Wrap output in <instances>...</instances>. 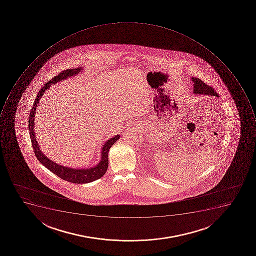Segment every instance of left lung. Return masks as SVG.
Returning a JSON list of instances; mask_svg holds the SVG:
<instances>
[{"label":"left lung","mask_w":256,"mask_h":256,"mask_svg":"<svg viewBox=\"0 0 256 256\" xmlns=\"http://www.w3.org/2000/svg\"><path fill=\"white\" fill-rule=\"evenodd\" d=\"M192 80L194 82L193 93L194 94H205L218 97V94L216 93V91H214V90L212 87L208 86L202 80H200V78H192Z\"/></svg>","instance_id":"8db88e82"}]
</instances>
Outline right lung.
Instances as JSON below:
<instances>
[{
  "label": "right lung",
  "instance_id": "add662e5",
  "mask_svg": "<svg viewBox=\"0 0 256 256\" xmlns=\"http://www.w3.org/2000/svg\"><path fill=\"white\" fill-rule=\"evenodd\" d=\"M82 66H79L78 68H70L60 72L58 76L52 78L51 80L43 86L42 88L40 90L38 94L36 95L32 109L30 114V119H28V130H30V136L31 142H32V148L34 151L36 158L43 166L50 170L52 173L56 174L58 177L60 178L62 180L72 182V184H89L91 182L98 180L102 177L106 172L108 165H109V150L110 147L114 144L120 138V135L117 134L114 137L111 138L107 140L104 145L102 147L101 160L99 161L97 165L90 168H71V167L64 166L60 165L55 162L52 161L50 158H47V156L42 153L40 150L38 142L36 141V134H35L34 129V118L36 114V109L40 99L44 94V91L50 89L51 84H56V82H60V80L71 78L72 76H76L83 70Z\"/></svg>",
  "mask_w": 256,
  "mask_h": 256
}]
</instances>
